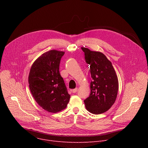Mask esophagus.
Wrapping results in <instances>:
<instances>
[{
    "label": "esophagus",
    "instance_id": "obj_1",
    "mask_svg": "<svg viewBox=\"0 0 148 148\" xmlns=\"http://www.w3.org/2000/svg\"><path fill=\"white\" fill-rule=\"evenodd\" d=\"M77 91V88H75V89H74L72 90V92L73 93H74V94H75V93H76Z\"/></svg>",
    "mask_w": 148,
    "mask_h": 148
}]
</instances>
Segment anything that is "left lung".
Returning <instances> with one entry per match:
<instances>
[{
  "label": "left lung",
  "instance_id": "obj_1",
  "mask_svg": "<svg viewBox=\"0 0 148 148\" xmlns=\"http://www.w3.org/2000/svg\"><path fill=\"white\" fill-rule=\"evenodd\" d=\"M86 62L90 65L92 77L90 94L84 100L86 109L93 114H101L113 106L119 89L118 77L104 54L82 47Z\"/></svg>",
  "mask_w": 148,
  "mask_h": 148
}]
</instances>
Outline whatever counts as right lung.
Listing matches in <instances>:
<instances>
[{
    "mask_svg": "<svg viewBox=\"0 0 148 148\" xmlns=\"http://www.w3.org/2000/svg\"><path fill=\"white\" fill-rule=\"evenodd\" d=\"M64 53L54 50L44 53L34 62L29 75V88L36 102L51 113L65 109L70 98L59 73Z\"/></svg>",
    "mask_w": 148,
    "mask_h": 148,
    "instance_id": "add662e5",
    "label": "right lung"
}]
</instances>
